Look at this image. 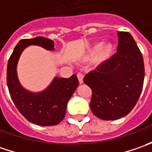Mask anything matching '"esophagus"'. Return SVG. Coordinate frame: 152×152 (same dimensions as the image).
Masks as SVG:
<instances>
[{
	"instance_id": "1",
	"label": "esophagus",
	"mask_w": 152,
	"mask_h": 152,
	"mask_svg": "<svg viewBox=\"0 0 152 152\" xmlns=\"http://www.w3.org/2000/svg\"><path fill=\"white\" fill-rule=\"evenodd\" d=\"M77 77H78V79H79V82L80 84H82L84 82V75L83 73H77Z\"/></svg>"
}]
</instances>
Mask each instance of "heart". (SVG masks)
<instances>
[{
  "instance_id": "heart-1",
  "label": "heart",
  "mask_w": 152,
  "mask_h": 152,
  "mask_svg": "<svg viewBox=\"0 0 152 152\" xmlns=\"http://www.w3.org/2000/svg\"><path fill=\"white\" fill-rule=\"evenodd\" d=\"M101 48H102V49H100ZM100 50H101L100 51ZM99 51H100V53L99 52ZM110 52H111V45L107 44L102 47V45L98 44L90 51L89 56H90V57H94L97 53H99V59L101 61H103L106 58H107Z\"/></svg>"
}]
</instances>
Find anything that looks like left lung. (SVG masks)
Returning a JSON list of instances; mask_svg holds the SVG:
<instances>
[{
    "label": "left lung",
    "mask_w": 152,
    "mask_h": 152,
    "mask_svg": "<svg viewBox=\"0 0 152 152\" xmlns=\"http://www.w3.org/2000/svg\"><path fill=\"white\" fill-rule=\"evenodd\" d=\"M117 52L87 73L85 84L92 90L91 109L102 120L129 114L142 91L145 67L142 54L129 32H118Z\"/></svg>",
    "instance_id": "obj_1"
}]
</instances>
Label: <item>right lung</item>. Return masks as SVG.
Instances as JSON below:
<instances>
[{
	"instance_id": "add662e5",
	"label": "right lung",
	"mask_w": 152,
	"mask_h": 152,
	"mask_svg": "<svg viewBox=\"0 0 152 152\" xmlns=\"http://www.w3.org/2000/svg\"><path fill=\"white\" fill-rule=\"evenodd\" d=\"M30 45L55 50L54 41L42 36L21 39L7 63L9 93L16 107L28 121L40 126L56 125L65 117L67 102L77 89L79 80L76 74L67 79L56 77L48 88L39 93H33L23 88L18 79L17 64L22 51Z\"/></svg>"
}]
</instances>
